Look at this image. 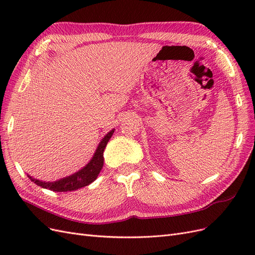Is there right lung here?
I'll return each instance as SVG.
<instances>
[{"mask_svg": "<svg viewBox=\"0 0 255 255\" xmlns=\"http://www.w3.org/2000/svg\"><path fill=\"white\" fill-rule=\"evenodd\" d=\"M114 130L115 129H112L110 133H107L104 136L101 142H100L98 145V148L94 154V157L91 158L89 163L83 169H81L80 171L75 172L74 174L69 175L67 177H64V179H60L55 182H42L37 179H33V177L29 176L28 174L27 176L29 177L30 181H33L36 185H38V186H41L42 188L50 189L57 192L72 191V190H76V189L87 186V185L91 184L97 179V176L99 175L100 171H101L103 163H104L103 152L107 142L110 141V139L114 134Z\"/></svg>", "mask_w": 255, "mask_h": 255, "instance_id": "1", "label": "right lung"}]
</instances>
